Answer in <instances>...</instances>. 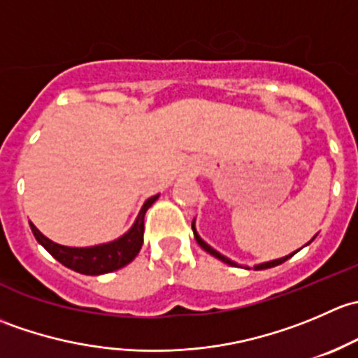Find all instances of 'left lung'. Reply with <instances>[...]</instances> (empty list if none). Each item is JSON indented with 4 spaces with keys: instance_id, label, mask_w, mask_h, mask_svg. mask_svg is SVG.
<instances>
[{
    "instance_id": "8db88e82",
    "label": "left lung",
    "mask_w": 358,
    "mask_h": 358,
    "mask_svg": "<svg viewBox=\"0 0 358 358\" xmlns=\"http://www.w3.org/2000/svg\"><path fill=\"white\" fill-rule=\"evenodd\" d=\"M192 232H194V237H196L197 244H199V246H201L202 249H204L206 252H209V255H211V256H215V258H218L220 262L227 263V265H230V266H241V268L251 270V268H249V266H246V265H239V263L232 262V259H230V258H227V256H223L222 252H218V251H216V249H213L211 246H209L208 243H204V241L201 239V236H199V234H197V230H196V220H194V222H192ZM313 239H315V237H313ZM313 239H312V241H313ZM312 241H310V243H312ZM310 243H308V244H310ZM308 244H306V246H308ZM298 251H299V249H298ZM294 255H296V251H294V252H291V255L284 256V258H277V259H272V262L259 263V265H255V266H252V268H255V270H266V268H272V266L280 265V263H284V262H286V259H289L291 256H294Z\"/></svg>"
}]
</instances>
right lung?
Here are the masks:
<instances>
[{"mask_svg": "<svg viewBox=\"0 0 358 358\" xmlns=\"http://www.w3.org/2000/svg\"><path fill=\"white\" fill-rule=\"evenodd\" d=\"M157 197L159 194L143 202L138 216H136L128 232H124L121 237L110 241V243L96 244V246H62V244L53 243L52 239L43 236L32 222H29V225H31L36 241L64 266L78 273H85V275H102V273H110L114 270L122 268L136 258L143 244V218H145L147 209L157 201Z\"/></svg>", "mask_w": 358, "mask_h": 358, "instance_id": "add662e5", "label": "right lung"}]
</instances>
